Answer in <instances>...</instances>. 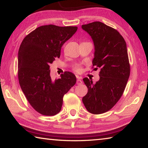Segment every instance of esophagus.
<instances>
[{"instance_id": "1", "label": "esophagus", "mask_w": 148, "mask_h": 148, "mask_svg": "<svg viewBox=\"0 0 148 148\" xmlns=\"http://www.w3.org/2000/svg\"><path fill=\"white\" fill-rule=\"evenodd\" d=\"M76 84H77V85H81V84H82V80L80 79L79 78H78V77H77V79Z\"/></svg>"}]
</instances>
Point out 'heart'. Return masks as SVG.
Masks as SVG:
<instances>
[{"label": "heart", "instance_id": "b5f03b06", "mask_svg": "<svg viewBox=\"0 0 148 148\" xmlns=\"http://www.w3.org/2000/svg\"><path fill=\"white\" fill-rule=\"evenodd\" d=\"M74 71L77 72H80L82 71V68L81 66H79V65H77V66H76V67L74 68Z\"/></svg>", "mask_w": 148, "mask_h": 148}]
</instances>
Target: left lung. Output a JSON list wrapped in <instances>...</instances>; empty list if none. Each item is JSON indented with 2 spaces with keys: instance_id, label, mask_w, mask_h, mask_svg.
Returning <instances> with one entry per match:
<instances>
[{
  "instance_id": "1",
  "label": "left lung",
  "mask_w": 148,
  "mask_h": 148,
  "mask_svg": "<svg viewBox=\"0 0 148 148\" xmlns=\"http://www.w3.org/2000/svg\"><path fill=\"white\" fill-rule=\"evenodd\" d=\"M93 41L92 66L100 68V79L96 84L83 79L88 88L82 101L87 111L93 114L108 112L122 96L130 76L127 44L117 30L100 21L83 25Z\"/></svg>"
}]
</instances>
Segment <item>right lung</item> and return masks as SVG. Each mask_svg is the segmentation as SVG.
<instances>
[{"instance_id":"1","label":"right lung","mask_w":148,"mask_h":148,"mask_svg":"<svg viewBox=\"0 0 148 148\" xmlns=\"http://www.w3.org/2000/svg\"><path fill=\"white\" fill-rule=\"evenodd\" d=\"M77 29L71 26H40L25 37L20 45V87L32 107L44 116H55L61 111L64 95L76 82L71 72H64L61 78L52 79L49 65L59 58L62 45Z\"/></svg>"}]
</instances>
